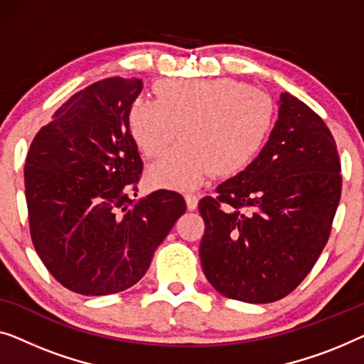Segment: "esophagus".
<instances>
[{
	"instance_id": "esophagus-1",
	"label": "esophagus",
	"mask_w": 364,
	"mask_h": 364,
	"mask_svg": "<svg viewBox=\"0 0 364 364\" xmlns=\"http://www.w3.org/2000/svg\"><path fill=\"white\" fill-rule=\"evenodd\" d=\"M184 199H186V206H188L189 211H193V209L198 208V196H196V194L186 193V194H184Z\"/></svg>"
}]
</instances>
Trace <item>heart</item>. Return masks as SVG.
<instances>
[{
	"mask_svg": "<svg viewBox=\"0 0 364 364\" xmlns=\"http://www.w3.org/2000/svg\"><path fill=\"white\" fill-rule=\"evenodd\" d=\"M153 94L155 102L141 97L132 102L127 124L150 160L168 150L178 132L181 145L148 173L161 188H196L209 173L237 175L257 156L274 122L272 99L234 79H163Z\"/></svg>",
	"mask_w": 364,
	"mask_h": 364,
	"instance_id": "heart-1",
	"label": "heart"
}]
</instances>
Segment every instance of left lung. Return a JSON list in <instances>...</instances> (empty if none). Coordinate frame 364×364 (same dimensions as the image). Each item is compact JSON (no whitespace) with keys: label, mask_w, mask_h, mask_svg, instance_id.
Segmentation results:
<instances>
[{"label":"left lung","mask_w":364,"mask_h":364,"mask_svg":"<svg viewBox=\"0 0 364 364\" xmlns=\"http://www.w3.org/2000/svg\"><path fill=\"white\" fill-rule=\"evenodd\" d=\"M335 138L309 105L284 92L259 156L204 196L203 272L219 294L247 304L284 299L330 237L341 196Z\"/></svg>","instance_id":"1"}]
</instances>
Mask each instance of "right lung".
Returning a JSON list of instances; mask_svg holds the SVG:
<instances>
[{
	"label": "right lung",
	"mask_w": 364,
	"mask_h": 364,
	"mask_svg": "<svg viewBox=\"0 0 364 364\" xmlns=\"http://www.w3.org/2000/svg\"><path fill=\"white\" fill-rule=\"evenodd\" d=\"M140 79L109 77L74 94L31 143L24 165L29 232L46 269L80 295L130 289L186 211L180 193L135 201L143 161L127 112Z\"/></svg>",
	"instance_id": "obj_1"
}]
</instances>
